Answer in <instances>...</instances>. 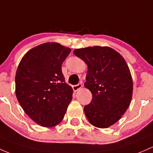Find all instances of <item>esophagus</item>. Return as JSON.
<instances>
[{
  "mask_svg": "<svg viewBox=\"0 0 153 153\" xmlns=\"http://www.w3.org/2000/svg\"><path fill=\"white\" fill-rule=\"evenodd\" d=\"M82 85L81 83H79V84H78V85H74L73 87V90H74V92H76V91H78L79 90H80V89L82 88Z\"/></svg>",
  "mask_w": 153,
  "mask_h": 153,
  "instance_id": "1",
  "label": "esophagus"
}]
</instances>
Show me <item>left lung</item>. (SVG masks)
I'll list each match as a JSON object with an SVG mask.
<instances>
[{
  "label": "left lung",
  "instance_id": "8db88e82",
  "mask_svg": "<svg viewBox=\"0 0 153 153\" xmlns=\"http://www.w3.org/2000/svg\"><path fill=\"white\" fill-rule=\"evenodd\" d=\"M74 53L88 68L85 86L92 99L84 108L86 117L97 128L112 126L131 100L133 82L127 63L119 53L106 46L76 49Z\"/></svg>",
  "mask_w": 153,
  "mask_h": 153
}]
</instances>
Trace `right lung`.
<instances>
[{
  "mask_svg": "<svg viewBox=\"0 0 153 153\" xmlns=\"http://www.w3.org/2000/svg\"><path fill=\"white\" fill-rule=\"evenodd\" d=\"M70 52L57 42L39 45L23 56L17 68L16 98L27 116L43 127L61 123L71 101L73 89L61 71Z\"/></svg>",
  "mask_w": 153,
  "mask_h": 153,
  "instance_id": "obj_1",
  "label": "right lung"
}]
</instances>
